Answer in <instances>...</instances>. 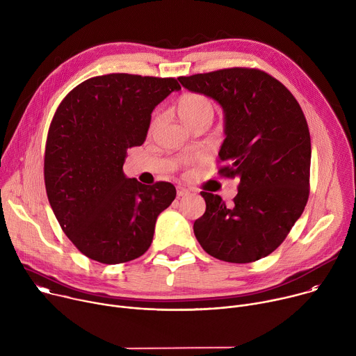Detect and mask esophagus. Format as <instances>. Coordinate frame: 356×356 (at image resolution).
I'll list each match as a JSON object with an SVG mask.
<instances>
[{
  "instance_id": "34e87169",
  "label": "esophagus",
  "mask_w": 356,
  "mask_h": 356,
  "mask_svg": "<svg viewBox=\"0 0 356 356\" xmlns=\"http://www.w3.org/2000/svg\"><path fill=\"white\" fill-rule=\"evenodd\" d=\"M176 193H177V197H183V195H187L190 191H188V188H186L183 186H177Z\"/></svg>"
}]
</instances>
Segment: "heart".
Instances as JSON below:
<instances>
[{"instance_id":"b5f03b06","label":"heart","mask_w":356,"mask_h":356,"mask_svg":"<svg viewBox=\"0 0 356 356\" xmlns=\"http://www.w3.org/2000/svg\"><path fill=\"white\" fill-rule=\"evenodd\" d=\"M214 111L213 101L202 94L190 92L183 95L179 101V115L188 127L204 120L213 121Z\"/></svg>"}]
</instances>
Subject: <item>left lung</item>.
Instances as JSON below:
<instances>
[{
    "mask_svg": "<svg viewBox=\"0 0 356 356\" xmlns=\"http://www.w3.org/2000/svg\"><path fill=\"white\" fill-rule=\"evenodd\" d=\"M184 88L204 94L224 111L225 139L220 173L239 179L234 206L201 191L206 213L194 235L209 255L249 264L272 253L300 218L309 200L312 140L293 94L255 69H224L179 77Z\"/></svg>",
    "mask_w": 356,
    "mask_h": 356,
    "instance_id": "left-lung-1",
    "label": "left lung"
}]
</instances>
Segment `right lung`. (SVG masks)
Masks as SVG:
<instances>
[{
	"label": "right lung",
	"instance_id": "1",
	"mask_svg": "<svg viewBox=\"0 0 356 356\" xmlns=\"http://www.w3.org/2000/svg\"><path fill=\"white\" fill-rule=\"evenodd\" d=\"M179 90L176 79L114 73L79 84L56 110L46 140V193L63 232L87 258L117 265L149 249L176 188L128 179L122 166L127 149L145 142L152 111Z\"/></svg>",
	"mask_w": 356,
	"mask_h": 356
}]
</instances>
